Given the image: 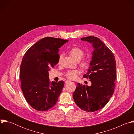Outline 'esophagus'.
<instances>
[{
  "label": "esophagus",
  "mask_w": 134,
  "mask_h": 134,
  "mask_svg": "<svg viewBox=\"0 0 134 134\" xmlns=\"http://www.w3.org/2000/svg\"><path fill=\"white\" fill-rule=\"evenodd\" d=\"M69 82H70V81H69V80H67V81H65V83H66V84H67V83H69Z\"/></svg>",
  "instance_id": "1"
}]
</instances>
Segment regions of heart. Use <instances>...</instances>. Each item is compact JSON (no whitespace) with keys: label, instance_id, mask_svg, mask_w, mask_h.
Masks as SVG:
<instances>
[{"label":"heart","instance_id":"b5f03b06","mask_svg":"<svg viewBox=\"0 0 134 134\" xmlns=\"http://www.w3.org/2000/svg\"><path fill=\"white\" fill-rule=\"evenodd\" d=\"M69 53L72 57L77 62L80 61L84 55V51L79 47H73L69 50ZM62 56L59 57L58 62H60ZM82 67L83 68H87L90 65V61L87 59H84L82 60L80 63ZM80 71L78 69L70 70L68 71L66 74V77L69 80H75L77 77V76L80 74Z\"/></svg>","mask_w":134,"mask_h":134}]
</instances>
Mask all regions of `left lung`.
I'll return each instance as SVG.
<instances>
[{
	"label": "left lung",
	"instance_id": "obj_1",
	"mask_svg": "<svg viewBox=\"0 0 134 134\" xmlns=\"http://www.w3.org/2000/svg\"><path fill=\"white\" fill-rule=\"evenodd\" d=\"M81 39L91 43L94 48L89 68L83 76L90 79L92 84L88 86L78 83L72 97L82 110L94 112L106 105L114 92L116 60L112 51L97 37L90 36Z\"/></svg>",
	"mask_w": 134,
	"mask_h": 134
}]
</instances>
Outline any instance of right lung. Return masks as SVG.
Masks as SVG:
<instances>
[{
	"label": "right lung",
	"mask_w": 134,
	"mask_h": 134,
	"mask_svg": "<svg viewBox=\"0 0 134 134\" xmlns=\"http://www.w3.org/2000/svg\"><path fill=\"white\" fill-rule=\"evenodd\" d=\"M68 41L44 37L23 56L20 67L21 88L27 102L37 111H45L52 108L62 93L64 82L50 83L48 71L58 63L59 48Z\"/></svg>",
	"instance_id": "add662e5"
}]
</instances>
